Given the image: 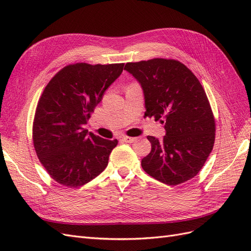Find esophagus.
<instances>
[{
    "label": "esophagus",
    "instance_id": "obj_1",
    "mask_svg": "<svg viewBox=\"0 0 251 251\" xmlns=\"http://www.w3.org/2000/svg\"><path fill=\"white\" fill-rule=\"evenodd\" d=\"M121 140H123L124 142H134L136 140V138L128 137V136H123V137H121Z\"/></svg>",
    "mask_w": 251,
    "mask_h": 251
}]
</instances>
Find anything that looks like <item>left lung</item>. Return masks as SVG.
Here are the masks:
<instances>
[{
    "label": "left lung",
    "instance_id": "left-lung-1",
    "mask_svg": "<svg viewBox=\"0 0 251 251\" xmlns=\"http://www.w3.org/2000/svg\"><path fill=\"white\" fill-rule=\"evenodd\" d=\"M144 94V116L164 124L159 141L148 136L151 153L141 160L147 174L177 185L200 172L214 148L216 124L206 93L196 75L179 60L153 58L126 64Z\"/></svg>",
    "mask_w": 251,
    "mask_h": 251
}]
</instances>
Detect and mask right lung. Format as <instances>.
<instances>
[{
  "label": "right lung",
  "instance_id": "obj_1",
  "mask_svg": "<svg viewBox=\"0 0 251 251\" xmlns=\"http://www.w3.org/2000/svg\"><path fill=\"white\" fill-rule=\"evenodd\" d=\"M124 66L68 65L44 89L36 105L32 138L41 163L57 183L79 187L107 168L117 139L88 134L83 126Z\"/></svg>",
  "mask_w": 251,
  "mask_h": 251
}]
</instances>
